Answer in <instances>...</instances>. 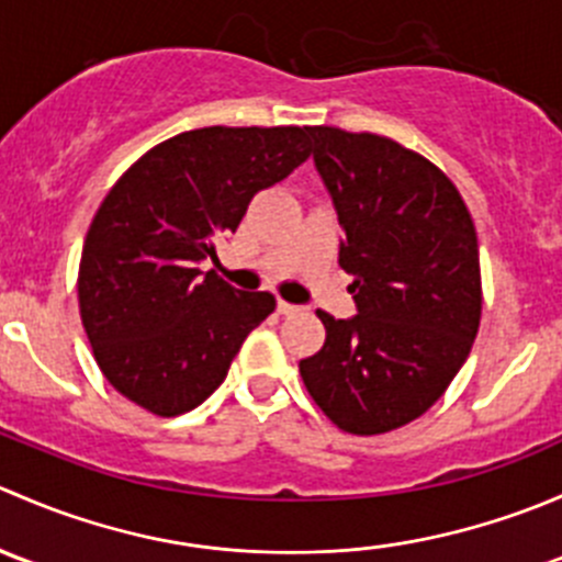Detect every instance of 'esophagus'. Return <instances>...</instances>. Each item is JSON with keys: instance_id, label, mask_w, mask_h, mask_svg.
I'll list each match as a JSON object with an SVG mask.
<instances>
[{"instance_id": "esophagus-1", "label": "esophagus", "mask_w": 562, "mask_h": 562, "mask_svg": "<svg viewBox=\"0 0 562 562\" xmlns=\"http://www.w3.org/2000/svg\"><path fill=\"white\" fill-rule=\"evenodd\" d=\"M277 310H280V315H296V313H302L304 307H299V304H291V302H277Z\"/></svg>"}]
</instances>
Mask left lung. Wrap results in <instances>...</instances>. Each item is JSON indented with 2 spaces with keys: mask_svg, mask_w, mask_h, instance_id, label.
I'll return each instance as SVG.
<instances>
[{
  "mask_svg": "<svg viewBox=\"0 0 562 562\" xmlns=\"http://www.w3.org/2000/svg\"><path fill=\"white\" fill-rule=\"evenodd\" d=\"M345 231L339 266L356 313H317L326 342L299 372L350 435H381L427 413L468 359L481 321L479 239L438 166L396 140L307 127Z\"/></svg>",
  "mask_w": 562,
  "mask_h": 562,
  "instance_id": "obj_1",
  "label": "left lung"
}]
</instances>
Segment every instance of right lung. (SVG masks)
<instances>
[{
  "label": "right lung",
  "instance_id": "1",
  "mask_svg": "<svg viewBox=\"0 0 562 562\" xmlns=\"http://www.w3.org/2000/svg\"><path fill=\"white\" fill-rule=\"evenodd\" d=\"M307 127H201L122 173L100 203L78 269V304L113 389L155 416L201 405L228 375L271 293L236 291L201 260L234 234L255 192L310 157Z\"/></svg>",
  "mask_w": 562,
  "mask_h": 562
}]
</instances>
